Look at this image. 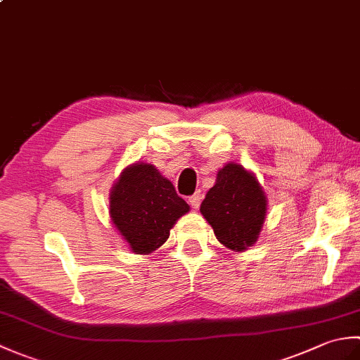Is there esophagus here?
<instances>
[{
  "mask_svg": "<svg viewBox=\"0 0 360 360\" xmlns=\"http://www.w3.org/2000/svg\"><path fill=\"white\" fill-rule=\"evenodd\" d=\"M201 201H202V193L201 192H196L195 195H192V196L188 198V202H190V205H192L193 209H200Z\"/></svg>",
  "mask_w": 360,
  "mask_h": 360,
  "instance_id": "34e87169",
  "label": "esophagus"
}]
</instances>
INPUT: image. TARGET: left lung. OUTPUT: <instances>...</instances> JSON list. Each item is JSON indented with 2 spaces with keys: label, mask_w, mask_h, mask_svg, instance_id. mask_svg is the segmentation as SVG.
<instances>
[{
  "label": "left lung",
  "mask_w": 360,
  "mask_h": 360,
  "mask_svg": "<svg viewBox=\"0 0 360 360\" xmlns=\"http://www.w3.org/2000/svg\"><path fill=\"white\" fill-rule=\"evenodd\" d=\"M202 217L217 240L232 250H246L258 240L266 219L267 200L254 173L229 162L201 204Z\"/></svg>",
  "instance_id": "obj_1"
}]
</instances>
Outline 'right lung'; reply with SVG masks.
<instances>
[{"mask_svg": "<svg viewBox=\"0 0 360 360\" xmlns=\"http://www.w3.org/2000/svg\"><path fill=\"white\" fill-rule=\"evenodd\" d=\"M190 210L173 184L151 164L137 162L120 173L110 193V217L134 254L162 246L172 227Z\"/></svg>", "mask_w": 360, "mask_h": 360, "instance_id": "right-lung-1", "label": "right lung"}]
</instances>
